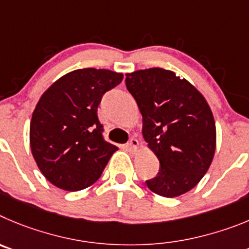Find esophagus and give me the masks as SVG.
Here are the masks:
<instances>
[{"mask_svg": "<svg viewBox=\"0 0 249 249\" xmlns=\"http://www.w3.org/2000/svg\"><path fill=\"white\" fill-rule=\"evenodd\" d=\"M126 149L129 150L130 152H136L139 149V141L136 139H130L129 142L126 144Z\"/></svg>", "mask_w": 249, "mask_h": 249, "instance_id": "esophagus-1", "label": "esophagus"}]
</instances>
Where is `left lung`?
Masks as SVG:
<instances>
[{
    "instance_id": "8db88e82",
    "label": "left lung",
    "mask_w": 249,
    "mask_h": 249,
    "mask_svg": "<svg viewBox=\"0 0 249 249\" xmlns=\"http://www.w3.org/2000/svg\"><path fill=\"white\" fill-rule=\"evenodd\" d=\"M127 90L142 115V136L160 161L152 192L178 197L205 176L216 150V124L202 94L185 78L162 68L127 73Z\"/></svg>"
}]
</instances>
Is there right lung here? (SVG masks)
<instances>
[{"label":"right lung","instance_id":"1","mask_svg":"<svg viewBox=\"0 0 249 249\" xmlns=\"http://www.w3.org/2000/svg\"><path fill=\"white\" fill-rule=\"evenodd\" d=\"M122 80V73L108 69H77L42 94L31 119L30 144L49 182L79 191L100 178L118 147L103 138L98 105Z\"/></svg>","mask_w":249,"mask_h":249}]
</instances>
